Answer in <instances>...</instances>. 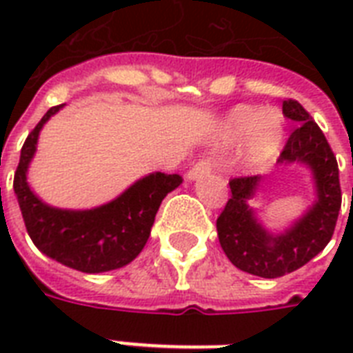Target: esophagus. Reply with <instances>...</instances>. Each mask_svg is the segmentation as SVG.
I'll return each instance as SVG.
<instances>
[{
    "instance_id": "34e87169",
    "label": "esophagus",
    "mask_w": 353,
    "mask_h": 353,
    "mask_svg": "<svg viewBox=\"0 0 353 353\" xmlns=\"http://www.w3.org/2000/svg\"><path fill=\"white\" fill-rule=\"evenodd\" d=\"M210 172V161H199L196 165L187 172V179L188 181H196L199 177L207 176Z\"/></svg>"
}]
</instances>
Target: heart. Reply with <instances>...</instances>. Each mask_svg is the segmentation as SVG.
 <instances>
[{"mask_svg":"<svg viewBox=\"0 0 353 353\" xmlns=\"http://www.w3.org/2000/svg\"><path fill=\"white\" fill-rule=\"evenodd\" d=\"M284 119L276 110L238 106L223 121L221 137L225 143L243 141V157L249 165H265L274 159L284 144Z\"/></svg>","mask_w":353,"mask_h":353,"instance_id":"b5f03b06","label":"heart"}]
</instances>
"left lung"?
Here are the masks:
<instances>
[{
    "label": "left lung",
    "mask_w": 353,
    "mask_h": 353,
    "mask_svg": "<svg viewBox=\"0 0 353 353\" xmlns=\"http://www.w3.org/2000/svg\"><path fill=\"white\" fill-rule=\"evenodd\" d=\"M282 113L296 128L276 163L310 172L315 192L312 205L290 225L273 231L252 207L263 176L238 177L229 183L231 199L216 221L220 245L232 265L262 279L293 273L317 256L332 240L343 199L337 159L317 122L296 101H284Z\"/></svg>",
    "instance_id": "1"
}]
</instances>
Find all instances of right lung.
<instances>
[{
  "label": "right lung",
  "mask_w": 353,
  "mask_h": 353,
  "mask_svg": "<svg viewBox=\"0 0 353 353\" xmlns=\"http://www.w3.org/2000/svg\"><path fill=\"white\" fill-rule=\"evenodd\" d=\"M65 104L51 108L29 133L14 174V194L30 240L46 256L82 273H106L133 262L148 241L155 214L166 194L183 183L177 174L154 172L115 199L93 209H60L30 188L27 176L46 122Z\"/></svg>",
  "instance_id": "add662e5"
}]
</instances>
